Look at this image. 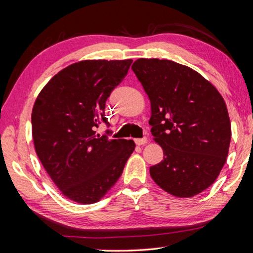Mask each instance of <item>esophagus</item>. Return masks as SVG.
Returning a JSON list of instances; mask_svg holds the SVG:
<instances>
[{
	"mask_svg": "<svg viewBox=\"0 0 253 253\" xmlns=\"http://www.w3.org/2000/svg\"><path fill=\"white\" fill-rule=\"evenodd\" d=\"M147 142H148L147 137H143V138H136L135 139V143L137 145H145Z\"/></svg>",
	"mask_w": 253,
	"mask_h": 253,
	"instance_id": "1",
	"label": "esophagus"
}]
</instances>
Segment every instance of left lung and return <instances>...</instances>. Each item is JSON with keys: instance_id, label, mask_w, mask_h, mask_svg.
<instances>
[{"instance_id": "obj_1", "label": "left lung", "mask_w": 253, "mask_h": 253, "mask_svg": "<svg viewBox=\"0 0 253 253\" xmlns=\"http://www.w3.org/2000/svg\"><path fill=\"white\" fill-rule=\"evenodd\" d=\"M131 69L151 100V132L164 152V160L149 169L154 182L178 198L207 190L229 152L223 98L199 72L170 60L138 59Z\"/></svg>"}]
</instances>
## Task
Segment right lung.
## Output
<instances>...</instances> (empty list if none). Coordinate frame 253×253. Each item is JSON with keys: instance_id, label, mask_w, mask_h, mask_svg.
I'll return each mask as SVG.
<instances>
[{"instance_id": "right-lung-1", "label": "right lung", "mask_w": 253, "mask_h": 253, "mask_svg": "<svg viewBox=\"0 0 253 253\" xmlns=\"http://www.w3.org/2000/svg\"><path fill=\"white\" fill-rule=\"evenodd\" d=\"M132 60H85L51 79L32 110V136L40 162L62 194L96 203L118 181L134 140L96 135L107 98L125 78Z\"/></svg>"}]
</instances>
